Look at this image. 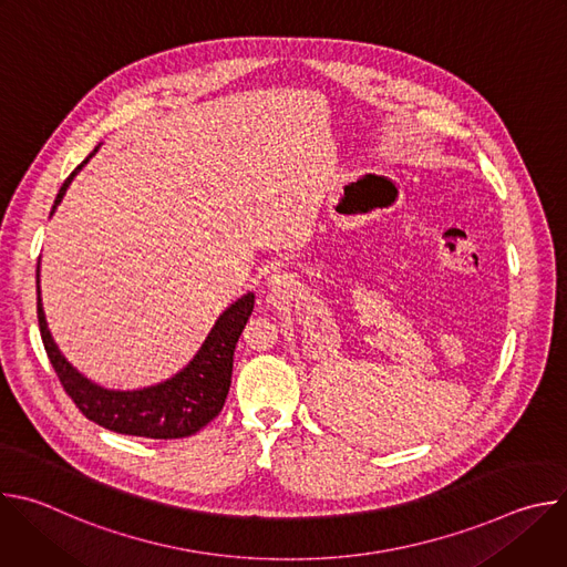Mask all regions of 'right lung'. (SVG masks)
Returning a JSON list of instances; mask_svg holds the SVG:
<instances>
[{
    "label": "right lung",
    "mask_w": 567,
    "mask_h": 567,
    "mask_svg": "<svg viewBox=\"0 0 567 567\" xmlns=\"http://www.w3.org/2000/svg\"><path fill=\"white\" fill-rule=\"evenodd\" d=\"M99 150V147H96ZM94 150V152H96ZM80 164L60 186L51 215L62 202L73 177L94 156ZM256 296L237 298L213 326L195 359L173 379L143 390H107L80 374L58 350L47 328V318L40 298V265H38V322L49 361L78 411L94 424L121 433L150 440H179L195 435L224 409L230 388L233 352L254 311Z\"/></svg>",
    "instance_id": "1"
}]
</instances>
